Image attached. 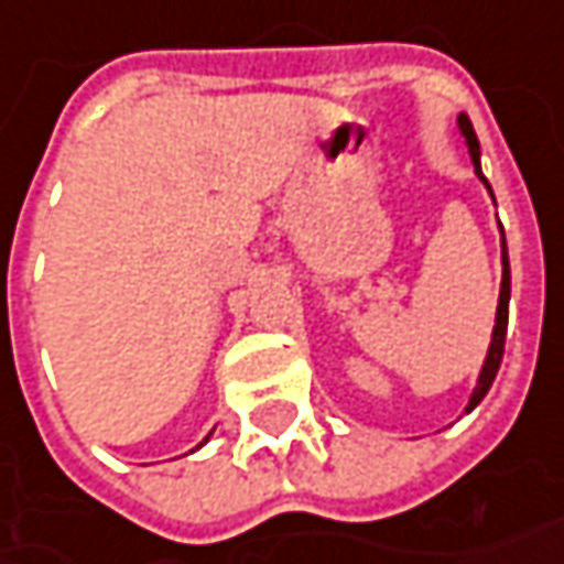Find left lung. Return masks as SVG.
I'll return each mask as SVG.
<instances>
[{"label": "left lung", "instance_id": "8db88e82", "mask_svg": "<svg viewBox=\"0 0 564 564\" xmlns=\"http://www.w3.org/2000/svg\"><path fill=\"white\" fill-rule=\"evenodd\" d=\"M459 132L466 138V144H469V156H473L475 163V175L488 185V178L481 175V163H478V138H475L473 122L466 113H459ZM491 191V185H488ZM507 324H509V256H507V240H503V281H500V302H497V321H494V333H491V346H488V358L481 364V373H478V382H475V392L469 398V404H466V413L475 411L478 408V401L488 394L491 389L494 377H497V370H500V361H503V346H507Z\"/></svg>", "mask_w": 564, "mask_h": 564}]
</instances>
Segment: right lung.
<instances>
[{
    "instance_id": "right-lung-1",
    "label": "right lung",
    "mask_w": 564,
    "mask_h": 564,
    "mask_svg": "<svg viewBox=\"0 0 564 564\" xmlns=\"http://www.w3.org/2000/svg\"><path fill=\"white\" fill-rule=\"evenodd\" d=\"M206 442H209V435H206V438H203V442H200V444H197V447H203V444H206Z\"/></svg>"
}]
</instances>
